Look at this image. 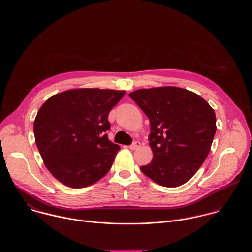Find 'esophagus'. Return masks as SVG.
<instances>
[{
  "mask_svg": "<svg viewBox=\"0 0 252 252\" xmlns=\"http://www.w3.org/2000/svg\"><path fill=\"white\" fill-rule=\"evenodd\" d=\"M140 147V142L139 141H134V142H132L131 145L128 147L130 150H136V149H138Z\"/></svg>",
  "mask_w": 252,
  "mask_h": 252,
  "instance_id": "esophagus-1",
  "label": "esophagus"
}]
</instances>
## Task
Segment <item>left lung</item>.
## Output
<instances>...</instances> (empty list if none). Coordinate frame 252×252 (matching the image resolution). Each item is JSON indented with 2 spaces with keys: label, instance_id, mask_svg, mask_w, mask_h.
<instances>
[{
  "label": "left lung",
  "instance_id": "1",
  "mask_svg": "<svg viewBox=\"0 0 252 252\" xmlns=\"http://www.w3.org/2000/svg\"><path fill=\"white\" fill-rule=\"evenodd\" d=\"M128 95L151 123L154 158L140 170L166 188L189 182L207 158L217 131L212 107L198 94L176 87L141 89Z\"/></svg>",
  "mask_w": 252,
  "mask_h": 252
}]
</instances>
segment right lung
<instances>
[{"instance_id": "obj_1", "label": "right lung", "mask_w": 252, "mask_h": 252, "mask_svg": "<svg viewBox=\"0 0 252 252\" xmlns=\"http://www.w3.org/2000/svg\"><path fill=\"white\" fill-rule=\"evenodd\" d=\"M125 91L77 89L50 97L33 123L35 143L49 171L63 185H94L111 169L120 147L107 121Z\"/></svg>"}]
</instances>
